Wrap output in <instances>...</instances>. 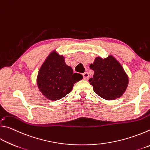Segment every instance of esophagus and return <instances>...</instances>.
I'll return each instance as SVG.
<instances>
[{"label":"esophagus","mask_w":150,"mask_h":150,"mask_svg":"<svg viewBox=\"0 0 150 150\" xmlns=\"http://www.w3.org/2000/svg\"><path fill=\"white\" fill-rule=\"evenodd\" d=\"M83 79H84L85 80H88V77H89V74H88V72H85L83 73Z\"/></svg>","instance_id":"esophagus-1"}]
</instances>
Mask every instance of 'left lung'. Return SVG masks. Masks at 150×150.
<instances>
[{"instance_id":"1","label":"left lung","mask_w":150,"mask_h":150,"mask_svg":"<svg viewBox=\"0 0 150 150\" xmlns=\"http://www.w3.org/2000/svg\"><path fill=\"white\" fill-rule=\"evenodd\" d=\"M90 68L95 73L88 81L96 95L110 100L120 97L125 92L128 77L115 57L111 55L105 59L96 57Z\"/></svg>"}]
</instances>
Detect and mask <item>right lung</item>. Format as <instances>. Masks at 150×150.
Listing matches in <instances>:
<instances>
[{
	"instance_id": "obj_1",
	"label": "right lung",
	"mask_w": 150,
	"mask_h": 150,
	"mask_svg": "<svg viewBox=\"0 0 150 150\" xmlns=\"http://www.w3.org/2000/svg\"><path fill=\"white\" fill-rule=\"evenodd\" d=\"M83 79L66 65L64 57L52 52L39 71L37 83L43 95L51 100H57L71 91L73 85Z\"/></svg>"
}]
</instances>
